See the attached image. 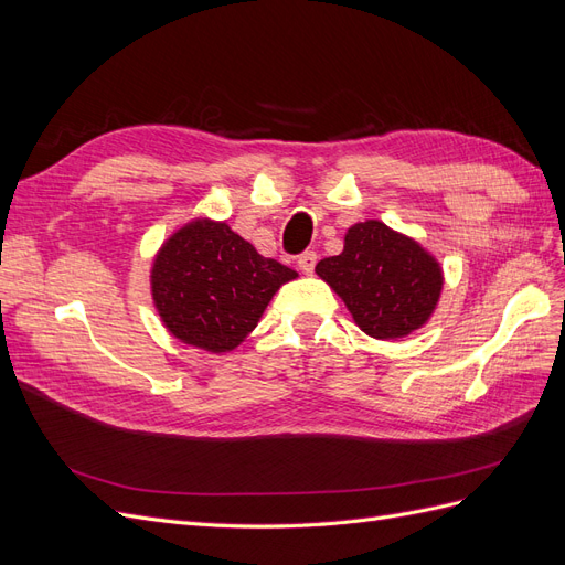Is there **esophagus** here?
<instances>
[{
  "instance_id": "esophagus-1",
  "label": "esophagus",
  "mask_w": 565,
  "mask_h": 565,
  "mask_svg": "<svg viewBox=\"0 0 565 565\" xmlns=\"http://www.w3.org/2000/svg\"><path fill=\"white\" fill-rule=\"evenodd\" d=\"M316 262H318V254L316 252H303L301 256H299V268H301V273H306V276H311V273L316 270Z\"/></svg>"
}]
</instances>
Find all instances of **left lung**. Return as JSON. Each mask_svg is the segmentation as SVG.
Here are the masks:
<instances>
[{"label": "left lung", "mask_w": 565, "mask_h": 565, "mask_svg": "<svg viewBox=\"0 0 565 565\" xmlns=\"http://www.w3.org/2000/svg\"><path fill=\"white\" fill-rule=\"evenodd\" d=\"M316 273L374 339H398L422 328L443 287L434 256L382 221L351 226L344 252L318 262Z\"/></svg>", "instance_id": "left-lung-1"}]
</instances>
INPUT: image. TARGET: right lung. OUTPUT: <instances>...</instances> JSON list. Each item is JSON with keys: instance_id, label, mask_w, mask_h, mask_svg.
Returning <instances> with one entry per match:
<instances>
[{"instance_id": "add662e5", "label": "right lung", "mask_w": 565, "mask_h": 565, "mask_svg": "<svg viewBox=\"0 0 565 565\" xmlns=\"http://www.w3.org/2000/svg\"><path fill=\"white\" fill-rule=\"evenodd\" d=\"M297 270L264 259L226 224L200 218L174 233L152 264V299L167 330L185 344L224 353L256 328Z\"/></svg>"}]
</instances>
